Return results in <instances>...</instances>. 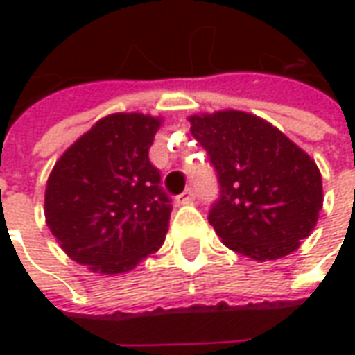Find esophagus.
<instances>
[{
	"instance_id": "obj_1",
	"label": "esophagus",
	"mask_w": 355,
	"mask_h": 355,
	"mask_svg": "<svg viewBox=\"0 0 355 355\" xmlns=\"http://www.w3.org/2000/svg\"><path fill=\"white\" fill-rule=\"evenodd\" d=\"M192 200H193V190H192V188H186L184 192L180 193V196H177V203H180V205H184V203H190Z\"/></svg>"
}]
</instances>
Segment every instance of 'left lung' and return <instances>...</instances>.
Returning a JSON list of instances; mask_svg holds the SVG:
<instances>
[{
  "label": "left lung",
  "mask_w": 355,
  "mask_h": 355,
  "mask_svg": "<svg viewBox=\"0 0 355 355\" xmlns=\"http://www.w3.org/2000/svg\"><path fill=\"white\" fill-rule=\"evenodd\" d=\"M220 184L209 223L232 251L277 261L300 247L323 207L318 165L266 119L239 110L188 117Z\"/></svg>",
  "instance_id": "8db88e82"
}]
</instances>
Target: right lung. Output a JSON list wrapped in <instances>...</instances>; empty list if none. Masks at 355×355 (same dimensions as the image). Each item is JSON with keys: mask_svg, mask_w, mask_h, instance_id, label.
Returning a JSON list of instances; mask_svg holds the SVG:
<instances>
[{"mask_svg": "<svg viewBox=\"0 0 355 355\" xmlns=\"http://www.w3.org/2000/svg\"><path fill=\"white\" fill-rule=\"evenodd\" d=\"M162 117H102L58 157L45 188V223L72 261L102 275L127 274L155 253L173 205L148 150Z\"/></svg>", "mask_w": 355, "mask_h": 355, "instance_id": "1", "label": "right lung"}]
</instances>
